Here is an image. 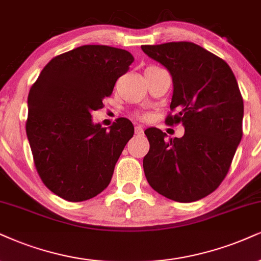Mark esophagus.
Returning <instances> with one entry per match:
<instances>
[{
    "mask_svg": "<svg viewBox=\"0 0 261 261\" xmlns=\"http://www.w3.org/2000/svg\"><path fill=\"white\" fill-rule=\"evenodd\" d=\"M136 134L137 136H143L144 134V129L141 125H136Z\"/></svg>",
    "mask_w": 261,
    "mask_h": 261,
    "instance_id": "esophagus-1",
    "label": "esophagus"
}]
</instances>
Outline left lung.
<instances>
[{
  "label": "left lung",
  "mask_w": 261,
  "mask_h": 261,
  "mask_svg": "<svg viewBox=\"0 0 261 261\" xmlns=\"http://www.w3.org/2000/svg\"><path fill=\"white\" fill-rule=\"evenodd\" d=\"M168 70L173 96L166 123L185 134L167 140L159 128L145 130L150 150L143 160L151 188L176 202L205 197L226 176L242 139L243 99L230 66L192 42L141 46Z\"/></svg>",
  "instance_id": "1"
}]
</instances>
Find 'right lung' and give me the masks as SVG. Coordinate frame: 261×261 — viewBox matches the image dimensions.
Here are the masks:
<instances>
[{
	"instance_id": "1",
	"label": "right lung",
	"mask_w": 261,
	"mask_h": 261,
	"mask_svg": "<svg viewBox=\"0 0 261 261\" xmlns=\"http://www.w3.org/2000/svg\"><path fill=\"white\" fill-rule=\"evenodd\" d=\"M133 62L124 49L87 44L53 58L32 85L27 136L37 173L59 197L87 201L110 184L134 127L121 117L106 129L92 112Z\"/></svg>"
}]
</instances>
